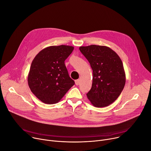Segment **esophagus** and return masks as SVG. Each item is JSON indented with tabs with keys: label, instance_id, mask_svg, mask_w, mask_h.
<instances>
[{
	"label": "esophagus",
	"instance_id": "1",
	"mask_svg": "<svg viewBox=\"0 0 151 151\" xmlns=\"http://www.w3.org/2000/svg\"><path fill=\"white\" fill-rule=\"evenodd\" d=\"M75 83H76V85H78L80 84V80H79V79H77V80H75Z\"/></svg>",
	"mask_w": 151,
	"mask_h": 151
}]
</instances>
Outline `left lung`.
I'll return each mask as SVG.
<instances>
[{"label":"left lung","mask_w":151,"mask_h":151,"mask_svg":"<svg viewBox=\"0 0 151 151\" xmlns=\"http://www.w3.org/2000/svg\"><path fill=\"white\" fill-rule=\"evenodd\" d=\"M93 71L92 87L86 96L95 107L109 106L120 95L126 76L118 54L106 46L92 45L80 46Z\"/></svg>","instance_id":"8db88e82"}]
</instances>
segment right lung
Returning <instances> with one entry per match:
<instances>
[{"label": "right lung", "mask_w": 151, "mask_h": 151, "mask_svg": "<svg viewBox=\"0 0 151 151\" xmlns=\"http://www.w3.org/2000/svg\"><path fill=\"white\" fill-rule=\"evenodd\" d=\"M73 50L71 46H51L34 57L28 83L31 92L42 102L50 105L58 103L74 85L65 65Z\"/></svg>", "instance_id": "obj_1"}]
</instances>
